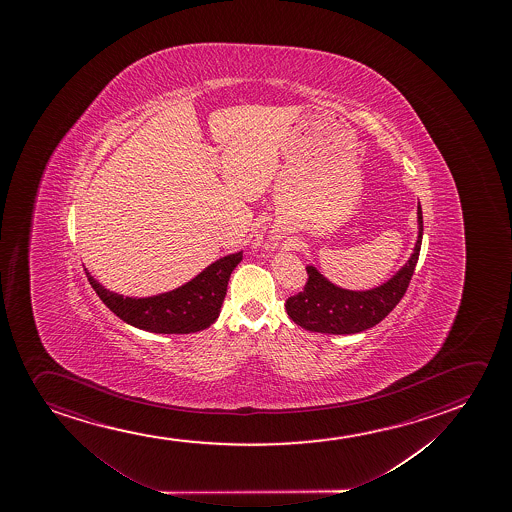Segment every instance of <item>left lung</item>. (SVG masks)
Here are the masks:
<instances>
[{"label": "left lung", "mask_w": 512, "mask_h": 512, "mask_svg": "<svg viewBox=\"0 0 512 512\" xmlns=\"http://www.w3.org/2000/svg\"><path fill=\"white\" fill-rule=\"evenodd\" d=\"M423 237L422 207L418 204V240L408 263L383 286L369 291H348L331 284L307 266V284L286 301L287 315L298 326L314 333L354 334L382 322L402 300L413 277Z\"/></svg>", "instance_id": "8db88e82"}]
</instances>
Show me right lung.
Returning <instances> with one entry per match:
<instances>
[{
	"instance_id": "1",
	"label": "right lung",
	"mask_w": 512,
	"mask_h": 512,
	"mask_svg": "<svg viewBox=\"0 0 512 512\" xmlns=\"http://www.w3.org/2000/svg\"><path fill=\"white\" fill-rule=\"evenodd\" d=\"M240 261L242 253L225 256L188 284L151 298H123L104 289L89 272L87 279L104 305L134 328L160 334L197 333L218 319L228 280Z\"/></svg>"
}]
</instances>
